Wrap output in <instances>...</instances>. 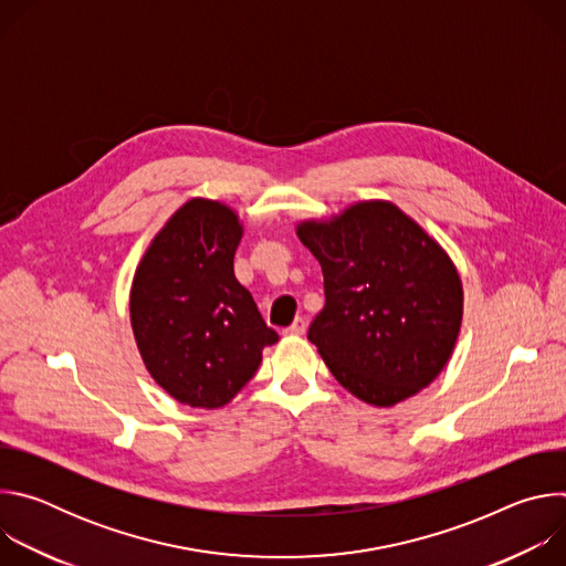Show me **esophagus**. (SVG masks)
Instances as JSON below:
<instances>
[{"mask_svg":"<svg viewBox=\"0 0 566 566\" xmlns=\"http://www.w3.org/2000/svg\"><path fill=\"white\" fill-rule=\"evenodd\" d=\"M289 336H304L306 334V319L304 317H295L293 325L286 329Z\"/></svg>","mask_w":566,"mask_h":566,"instance_id":"esophagus-1","label":"esophagus"}]
</instances>
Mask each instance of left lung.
I'll return each mask as SVG.
<instances>
[{"label":"left lung","instance_id":"obj_1","mask_svg":"<svg viewBox=\"0 0 566 566\" xmlns=\"http://www.w3.org/2000/svg\"><path fill=\"white\" fill-rule=\"evenodd\" d=\"M295 232L325 275V308L308 340L356 398L391 408L448 365L463 286L439 241L385 199L356 201Z\"/></svg>","mask_w":566,"mask_h":566}]
</instances>
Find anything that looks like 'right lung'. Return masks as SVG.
<instances>
[{
	"label": "right lung",
	"instance_id": "1",
	"mask_svg": "<svg viewBox=\"0 0 566 566\" xmlns=\"http://www.w3.org/2000/svg\"><path fill=\"white\" fill-rule=\"evenodd\" d=\"M244 234L223 201H186L149 241L129 291L132 332L145 369L184 406L230 402L277 343L232 260Z\"/></svg>",
	"mask_w": 566,
	"mask_h": 566
}]
</instances>
